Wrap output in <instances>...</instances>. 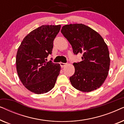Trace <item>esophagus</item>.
I'll return each mask as SVG.
<instances>
[{"instance_id":"esophagus-1","label":"esophagus","mask_w":124,"mask_h":124,"mask_svg":"<svg viewBox=\"0 0 124 124\" xmlns=\"http://www.w3.org/2000/svg\"><path fill=\"white\" fill-rule=\"evenodd\" d=\"M60 66L62 68L64 67L66 65H67V64L64 63V62H60Z\"/></svg>"}]
</instances>
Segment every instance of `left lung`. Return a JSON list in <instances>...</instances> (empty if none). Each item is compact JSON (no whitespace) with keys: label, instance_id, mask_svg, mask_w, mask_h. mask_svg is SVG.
<instances>
[{"label":"left lung","instance_id":"obj_1","mask_svg":"<svg viewBox=\"0 0 124 124\" xmlns=\"http://www.w3.org/2000/svg\"><path fill=\"white\" fill-rule=\"evenodd\" d=\"M61 33L70 43L74 54H83L82 61L73 63L75 72L69 78L72 85L83 92L98 89L106 80L110 65L109 51L103 38L82 23L66 25Z\"/></svg>","mask_w":124,"mask_h":124}]
</instances>
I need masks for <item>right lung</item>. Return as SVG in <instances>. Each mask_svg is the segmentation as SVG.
<instances>
[{
	"label": "right lung",
	"mask_w": 124,
	"mask_h": 124,
	"mask_svg": "<svg viewBox=\"0 0 124 124\" xmlns=\"http://www.w3.org/2000/svg\"><path fill=\"white\" fill-rule=\"evenodd\" d=\"M61 25H42L29 33L18 47L16 64L18 77L32 93L41 94L50 91L60 74V65L47 62L52 54L53 42Z\"/></svg>",
	"instance_id": "obj_1"
}]
</instances>
